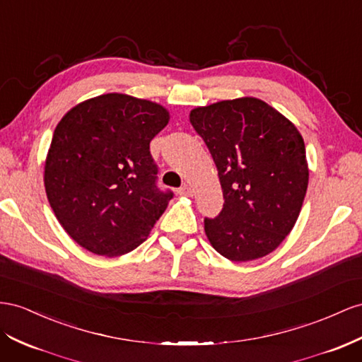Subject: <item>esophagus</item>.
<instances>
[{"instance_id": "obj_1", "label": "esophagus", "mask_w": 362, "mask_h": 362, "mask_svg": "<svg viewBox=\"0 0 362 362\" xmlns=\"http://www.w3.org/2000/svg\"><path fill=\"white\" fill-rule=\"evenodd\" d=\"M178 193L181 194V197H193V189L190 187V185L184 184L182 187H180V189H178Z\"/></svg>"}]
</instances>
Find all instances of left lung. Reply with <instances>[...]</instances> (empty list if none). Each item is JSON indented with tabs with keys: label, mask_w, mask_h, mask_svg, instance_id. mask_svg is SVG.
<instances>
[{
	"label": "left lung",
	"mask_w": 362,
	"mask_h": 362,
	"mask_svg": "<svg viewBox=\"0 0 362 362\" xmlns=\"http://www.w3.org/2000/svg\"><path fill=\"white\" fill-rule=\"evenodd\" d=\"M190 123L218 168L223 209L204 230L221 256L250 262L268 256L294 228L309 169L296 124L256 97L190 111Z\"/></svg>",
	"instance_id": "8db88e82"
}]
</instances>
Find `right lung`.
<instances>
[{
    "label": "right lung",
    "instance_id": "obj_1",
    "mask_svg": "<svg viewBox=\"0 0 362 362\" xmlns=\"http://www.w3.org/2000/svg\"><path fill=\"white\" fill-rule=\"evenodd\" d=\"M169 120L157 102L108 93L76 105L57 123L44 185L56 219L76 243L117 257L148 239L172 198L155 185L149 151Z\"/></svg>",
    "mask_w": 362,
    "mask_h": 362
}]
</instances>
